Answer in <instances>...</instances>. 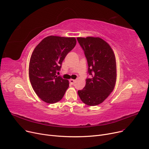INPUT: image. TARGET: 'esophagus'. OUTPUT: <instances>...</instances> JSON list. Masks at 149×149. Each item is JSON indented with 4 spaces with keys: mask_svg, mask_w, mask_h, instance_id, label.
<instances>
[{
    "mask_svg": "<svg viewBox=\"0 0 149 149\" xmlns=\"http://www.w3.org/2000/svg\"><path fill=\"white\" fill-rule=\"evenodd\" d=\"M69 82H70V83L71 84H74L75 83V80H73V79H70L69 80Z\"/></svg>",
    "mask_w": 149,
    "mask_h": 149,
    "instance_id": "34e87169",
    "label": "esophagus"
}]
</instances>
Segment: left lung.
<instances>
[{"mask_svg": "<svg viewBox=\"0 0 149 149\" xmlns=\"http://www.w3.org/2000/svg\"><path fill=\"white\" fill-rule=\"evenodd\" d=\"M77 39L87 59L88 72L91 75L86 80L84 88L78 91V94L86 104L97 106L103 102L114 89L116 79L115 55L111 46L101 38Z\"/></svg>", "mask_w": 149, "mask_h": 149, "instance_id": "obj_1", "label": "left lung"}]
</instances>
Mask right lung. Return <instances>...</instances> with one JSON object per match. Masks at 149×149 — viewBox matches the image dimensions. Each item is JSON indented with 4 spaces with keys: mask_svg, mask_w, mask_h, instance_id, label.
<instances>
[{
    "mask_svg": "<svg viewBox=\"0 0 149 149\" xmlns=\"http://www.w3.org/2000/svg\"><path fill=\"white\" fill-rule=\"evenodd\" d=\"M75 37L51 36L39 43L29 61V77L38 97L47 103H55L63 97L69 81L56 73L67 54L76 45Z\"/></svg>",
    "mask_w": 149,
    "mask_h": 149,
    "instance_id": "add662e5",
    "label": "right lung"
}]
</instances>
